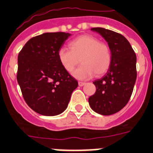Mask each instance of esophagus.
<instances>
[{
    "mask_svg": "<svg viewBox=\"0 0 153 153\" xmlns=\"http://www.w3.org/2000/svg\"><path fill=\"white\" fill-rule=\"evenodd\" d=\"M85 84H86V83L83 82H79V85L80 86V87H82V86H84Z\"/></svg>",
    "mask_w": 153,
    "mask_h": 153,
    "instance_id": "34e87169",
    "label": "esophagus"
}]
</instances>
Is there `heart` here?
Returning a JSON list of instances; mask_svg holds the SVG:
<instances>
[{
	"label": "heart",
	"mask_w": 153,
	"mask_h": 153,
	"mask_svg": "<svg viewBox=\"0 0 153 153\" xmlns=\"http://www.w3.org/2000/svg\"><path fill=\"white\" fill-rule=\"evenodd\" d=\"M70 50L61 48L58 52L59 62L68 73L74 71L81 62V66L74 72V77L79 79L104 74L111 64V51L108 44L100 42L95 36L81 35L71 41Z\"/></svg>",
	"instance_id": "heart-1"
}]
</instances>
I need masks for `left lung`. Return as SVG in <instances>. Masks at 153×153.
<instances>
[{"label":"left lung","instance_id":"1","mask_svg":"<svg viewBox=\"0 0 153 153\" xmlns=\"http://www.w3.org/2000/svg\"><path fill=\"white\" fill-rule=\"evenodd\" d=\"M102 35L111 51V64L107 74L93 83L95 93L88 99L90 107L100 115H110L123 109L133 91L136 79V56L123 35L104 28H92Z\"/></svg>","mask_w":153,"mask_h":153}]
</instances>
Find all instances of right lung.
Returning <instances> with one entry per match:
<instances>
[{"label": "right lung", "mask_w": 153, "mask_h": 153, "mask_svg": "<svg viewBox=\"0 0 153 153\" xmlns=\"http://www.w3.org/2000/svg\"><path fill=\"white\" fill-rule=\"evenodd\" d=\"M63 32L45 33L30 38L17 58V82L25 102L40 115L63 112L78 82L59 62L58 51L69 38Z\"/></svg>", "instance_id": "obj_1"}]
</instances>
